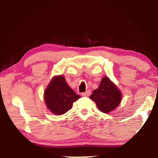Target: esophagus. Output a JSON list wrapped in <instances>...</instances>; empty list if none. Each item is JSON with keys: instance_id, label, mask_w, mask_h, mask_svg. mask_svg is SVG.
<instances>
[{"instance_id": "esophagus-1", "label": "esophagus", "mask_w": 158, "mask_h": 158, "mask_svg": "<svg viewBox=\"0 0 158 158\" xmlns=\"http://www.w3.org/2000/svg\"><path fill=\"white\" fill-rule=\"evenodd\" d=\"M90 94H91L90 90H87V91H85V93H82L81 95L82 96H89Z\"/></svg>"}]
</instances>
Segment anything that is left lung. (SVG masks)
<instances>
[{
	"label": "left lung",
	"mask_w": 158,
	"mask_h": 158,
	"mask_svg": "<svg viewBox=\"0 0 158 158\" xmlns=\"http://www.w3.org/2000/svg\"><path fill=\"white\" fill-rule=\"evenodd\" d=\"M89 98L95 102L102 112L108 114L118 106L122 100V93L108 77H104L98 89L93 90Z\"/></svg>",
	"instance_id": "left-lung-1"
}]
</instances>
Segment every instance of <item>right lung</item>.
<instances>
[{
  "mask_svg": "<svg viewBox=\"0 0 158 158\" xmlns=\"http://www.w3.org/2000/svg\"><path fill=\"white\" fill-rule=\"evenodd\" d=\"M81 96L74 93L67 84L63 75L54 76L51 79L44 93V100L48 109L56 115H63L71 109L74 102Z\"/></svg>",
  "mask_w": 158,
  "mask_h": 158,
  "instance_id": "obj_1",
  "label": "right lung"
}]
</instances>
